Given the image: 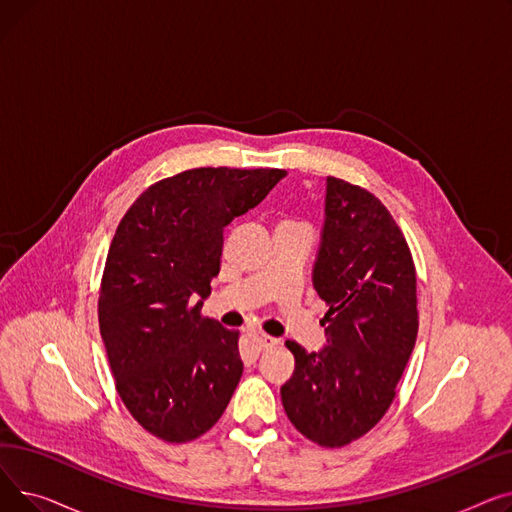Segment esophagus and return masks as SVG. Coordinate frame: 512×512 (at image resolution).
Wrapping results in <instances>:
<instances>
[{"mask_svg":"<svg viewBox=\"0 0 512 512\" xmlns=\"http://www.w3.org/2000/svg\"><path fill=\"white\" fill-rule=\"evenodd\" d=\"M251 340L255 342V346L259 348V351H267V348H274L278 344L276 338L267 336V334H251Z\"/></svg>","mask_w":512,"mask_h":512,"instance_id":"obj_1","label":"esophagus"}]
</instances>
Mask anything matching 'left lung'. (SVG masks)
<instances>
[{
	"label": "left lung",
	"mask_w": 512,
	"mask_h": 512,
	"mask_svg": "<svg viewBox=\"0 0 512 512\" xmlns=\"http://www.w3.org/2000/svg\"><path fill=\"white\" fill-rule=\"evenodd\" d=\"M326 301L328 344L307 353L288 340L292 378L282 405L311 442L340 448L390 409L419 330L417 276L405 236L365 188L328 176L326 220L313 265Z\"/></svg>",
	"instance_id": "1"
}]
</instances>
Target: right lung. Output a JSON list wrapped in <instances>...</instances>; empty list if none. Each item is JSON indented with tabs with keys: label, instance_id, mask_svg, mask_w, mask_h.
Returning <instances> with one entry per match:
<instances>
[{
	"label": "right lung",
	"instance_id": "add662e5",
	"mask_svg": "<svg viewBox=\"0 0 512 512\" xmlns=\"http://www.w3.org/2000/svg\"><path fill=\"white\" fill-rule=\"evenodd\" d=\"M284 176L274 168L186 170L151 184L118 224L99 330L122 402L161 440L209 432L240 382L238 330L203 317L201 307L220 274L224 228Z\"/></svg>",
	"mask_w": 512,
	"mask_h": 512
}]
</instances>
